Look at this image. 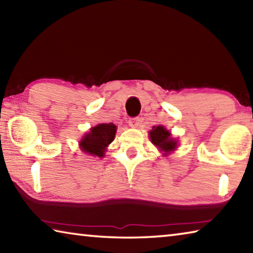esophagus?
<instances>
[{
	"mask_svg": "<svg viewBox=\"0 0 253 253\" xmlns=\"http://www.w3.org/2000/svg\"><path fill=\"white\" fill-rule=\"evenodd\" d=\"M129 125L131 126V127H134V128H136V127H138L139 126V124H140V118L139 117H134V118H130L129 119Z\"/></svg>",
	"mask_w": 253,
	"mask_h": 253,
	"instance_id": "obj_1",
	"label": "esophagus"
}]
</instances>
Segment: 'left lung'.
I'll return each instance as SVG.
<instances>
[{
  "instance_id": "1",
  "label": "left lung",
  "mask_w": 253,
  "mask_h": 253,
  "mask_svg": "<svg viewBox=\"0 0 253 253\" xmlns=\"http://www.w3.org/2000/svg\"><path fill=\"white\" fill-rule=\"evenodd\" d=\"M149 137H151L152 143L165 153L173 151L176 147V140L170 138L169 131L166 130L163 126H154L153 129L149 131Z\"/></svg>"
}]
</instances>
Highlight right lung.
<instances>
[{
    "label": "right lung",
    "instance_id": "add662e5",
    "mask_svg": "<svg viewBox=\"0 0 253 253\" xmlns=\"http://www.w3.org/2000/svg\"><path fill=\"white\" fill-rule=\"evenodd\" d=\"M116 130V126L113 123L97 125L84 136L80 142V147L84 152L92 156L102 157L106 152V147L114 140Z\"/></svg>",
    "mask_w": 253,
    "mask_h": 253
}]
</instances>
